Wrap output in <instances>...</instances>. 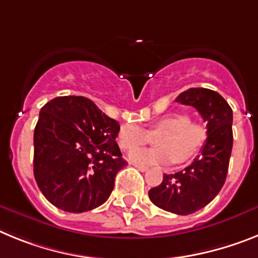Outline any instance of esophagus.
Returning <instances> with one entry per match:
<instances>
[{"label": "esophagus", "instance_id": "34e87169", "mask_svg": "<svg viewBox=\"0 0 258 258\" xmlns=\"http://www.w3.org/2000/svg\"><path fill=\"white\" fill-rule=\"evenodd\" d=\"M136 167H138L139 170H140V171H148V167L147 166H138V165H136Z\"/></svg>", "mask_w": 258, "mask_h": 258}]
</instances>
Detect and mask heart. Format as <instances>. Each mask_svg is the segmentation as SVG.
Returning <instances> with one entry per match:
<instances>
[{
    "instance_id": "obj_1",
    "label": "heart",
    "mask_w": 258,
    "mask_h": 258,
    "mask_svg": "<svg viewBox=\"0 0 258 258\" xmlns=\"http://www.w3.org/2000/svg\"><path fill=\"white\" fill-rule=\"evenodd\" d=\"M156 145L160 148H138L130 152L128 160L138 166H160L174 162H185L194 158L207 140V128L200 123L191 122L184 113L162 115L152 123L151 130L143 128L136 123H126L118 131L116 142L123 151H130L147 144L156 136Z\"/></svg>"
}]
</instances>
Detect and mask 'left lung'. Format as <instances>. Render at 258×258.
Segmentation results:
<instances>
[{"mask_svg": "<svg viewBox=\"0 0 258 258\" xmlns=\"http://www.w3.org/2000/svg\"><path fill=\"white\" fill-rule=\"evenodd\" d=\"M175 101L200 113L207 122V142L189 166L163 174L162 183L149 191V199L166 212L187 216L207 207L225 184L232 151V109L219 93L207 88L187 89Z\"/></svg>", "mask_w": 258, "mask_h": 258, "instance_id": "obj_1", "label": "left lung"}]
</instances>
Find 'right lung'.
<instances>
[{
    "label": "right lung",
    "instance_id": "1",
    "mask_svg": "<svg viewBox=\"0 0 258 258\" xmlns=\"http://www.w3.org/2000/svg\"><path fill=\"white\" fill-rule=\"evenodd\" d=\"M115 119L82 96H62L41 107L33 134V175L58 209L83 213L109 199L126 166L115 142Z\"/></svg>",
    "mask_w": 258,
    "mask_h": 258
}]
</instances>
